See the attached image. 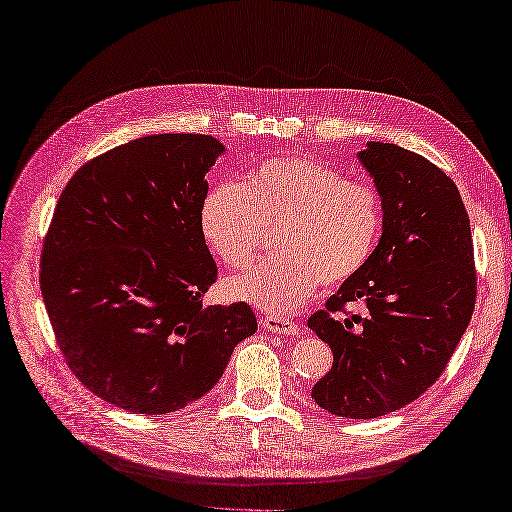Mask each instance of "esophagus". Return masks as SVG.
I'll use <instances>...</instances> for the list:
<instances>
[{"mask_svg": "<svg viewBox=\"0 0 512 512\" xmlns=\"http://www.w3.org/2000/svg\"><path fill=\"white\" fill-rule=\"evenodd\" d=\"M260 323H263V328L267 332H273V334H299L302 332V326H299L297 321H293L289 317H280V315H267L260 319Z\"/></svg>", "mask_w": 512, "mask_h": 512, "instance_id": "1", "label": "esophagus"}]
</instances>
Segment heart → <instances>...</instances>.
<instances>
[{"label":"heart","mask_w":512,"mask_h":512,"mask_svg":"<svg viewBox=\"0 0 512 512\" xmlns=\"http://www.w3.org/2000/svg\"><path fill=\"white\" fill-rule=\"evenodd\" d=\"M199 228L223 265L243 267L276 230L280 254L223 282V295L267 313H291L319 284L336 286L367 267L382 230V202L367 180L302 156H276L243 184H219L199 208Z\"/></svg>","instance_id":"1"}]
</instances>
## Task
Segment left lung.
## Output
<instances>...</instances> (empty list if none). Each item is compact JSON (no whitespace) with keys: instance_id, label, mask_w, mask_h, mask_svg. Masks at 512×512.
<instances>
[{"instance_id":"1","label":"left lung","mask_w":512,"mask_h":512,"mask_svg":"<svg viewBox=\"0 0 512 512\" xmlns=\"http://www.w3.org/2000/svg\"><path fill=\"white\" fill-rule=\"evenodd\" d=\"M358 158L382 197L380 243L367 267L308 317V328L334 354L313 400L332 415L373 419L439 380L471 321L478 282L454 180L395 143L371 141ZM358 298L367 318L346 313Z\"/></svg>"}]
</instances>
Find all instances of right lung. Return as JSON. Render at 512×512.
Instances as JSON below:
<instances>
[{
  "instance_id": "1",
  "label": "right lung",
  "mask_w": 512,
  "mask_h": 512,
  "mask_svg": "<svg viewBox=\"0 0 512 512\" xmlns=\"http://www.w3.org/2000/svg\"><path fill=\"white\" fill-rule=\"evenodd\" d=\"M226 152L210 134H152L82 165L41 249L56 343L86 389L139 415L208 393L258 328L245 302L202 306L217 280L199 208Z\"/></svg>"
}]
</instances>
